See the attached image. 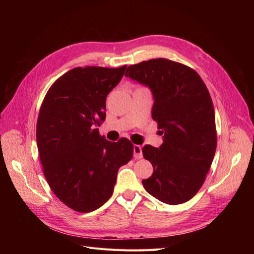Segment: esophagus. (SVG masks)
<instances>
[{
  "label": "esophagus",
  "mask_w": 254,
  "mask_h": 254,
  "mask_svg": "<svg viewBox=\"0 0 254 254\" xmlns=\"http://www.w3.org/2000/svg\"><path fill=\"white\" fill-rule=\"evenodd\" d=\"M133 157L135 159H141L143 157L142 147L140 145H133Z\"/></svg>",
  "instance_id": "1"
}]
</instances>
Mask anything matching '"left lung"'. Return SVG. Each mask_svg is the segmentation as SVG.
<instances>
[{"label":"left lung","mask_w":254,"mask_h":254,"mask_svg":"<svg viewBox=\"0 0 254 254\" xmlns=\"http://www.w3.org/2000/svg\"><path fill=\"white\" fill-rule=\"evenodd\" d=\"M126 77L148 87L152 120L163 134L159 148L145 145L153 173L142 181L147 193L167 204L189 201L200 190L216 150L212 99L193 68L165 58L128 66Z\"/></svg>","instance_id":"obj_1"}]
</instances>
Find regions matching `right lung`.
<instances>
[{"label": "right lung", "instance_id": "obj_1", "mask_svg": "<svg viewBox=\"0 0 254 254\" xmlns=\"http://www.w3.org/2000/svg\"><path fill=\"white\" fill-rule=\"evenodd\" d=\"M127 65L75 67L48 91L37 122V145L50 188L74 211L88 213L113 193L122 165L133 155L123 137L110 142L97 126L106 119V98Z\"/></svg>", "mask_w": 254, "mask_h": 254}]
</instances>
